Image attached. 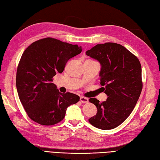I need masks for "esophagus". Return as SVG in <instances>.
Listing matches in <instances>:
<instances>
[{
    "instance_id": "1",
    "label": "esophagus",
    "mask_w": 160,
    "mask_h": 160,
    "mask_svg": "<svg viewBox=\"0 0 160 160\" xmlns=\"http://www.w3.org/2000/svg\"><path fill=\"white\" fill-rule=\"evenodd\" d=\"M80 101L82 103H88V99L87 98H85V97L81 96V97H80Z\"/></svg>"
}]
</instances>
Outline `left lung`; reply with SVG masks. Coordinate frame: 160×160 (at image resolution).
<instances>
[{
    "label": "left lung",
    "instance_id": "1",
    "mask_svg": "<svg viewBox=\"0 0 160 160\" xmlns=\"http://www.w3.org/2000/svg\"><path fill=\"white\" fill-rule=\"evenodd\" d=\"M86 55L100 62V85L108 96L102 102L89 99L97 108L96 115L89 122L101 130L113 129L131 114L141 95V64L133 53L115 42L96 45Z\"/></svg>",
    "mask_w": 160,
    "mask_h": 160
}]
</instances>
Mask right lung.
<instances>
[{
  "label": "right lung",
  "mask_w": 160,
  "mask_h": 160,
  "mask_svg": "<svg viewBox=\"0 0 160 160\" xmlns=\"http://www.w3.org/2000/svg\"><path fill=\"white\" fill-rule=\"evenodd\" d=\"M82 48L53 38L32 42L19 60L16 87L19 98L29 118L41 125L52 126L64 118L67 108L76 104L79 96L62 93L52 83L56 73H62L71 58Z\"/></svg>",
  "instance_id": "obj_1"
}]
</instances>
